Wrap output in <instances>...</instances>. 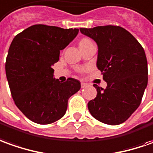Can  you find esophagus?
<instances>
[{
	"instance_id": "34e87169",
	"label": "esophagus",
	"mask_w": 153,
	"mask_h": 153,
	"mask_svg": "<svg viewBox=\"0 0 153 153\" xmlns=\"http://www.w3.org/2000/svg\"><path fill=\"white\" fill-rule=\"evenodd\" d=\"M81 85H82V88H86V87L88 86L87 83H84V82L81 83Z\"/></svg>"
}]
</instances>
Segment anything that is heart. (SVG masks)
<instances>
[{
    "mask_svg": "<svg viewBox=\"0 0 153 153\" xmlns=\"http://www.w3.org/2000/svg\"><path fill=\"white\" fill-rule=\"evenodd\" d=\"M89 42H91L90 40H88V39H82L81 42H80V45H83V44H86V43Z\"/></svg>",
    "mask_w": 153,
    "mask_h": 153,
    "instance_id": "1",
    "label": "heart"
}]
</instances>
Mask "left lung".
I'll list each match as a JSON object with an SVG mask.
<instances>
[{"mask_svg": "<svg viewBox=\"0 0 153 153\" xmlns=\"http://www.w3.org/2000/svg\"><path fill=\"white\" fill-rule=\"evenodd\" d=\"M98 46L97 66L106 89L93 85L97 94L87 104L91 116L108 125L124 123L137 109L147 85V61L143 47L118 26L80 28Z\"/></svg>", "mask_w": 153, "mask_h": 153, "instance_id": "8db88e82", "label": "left lung"}]
</instances>
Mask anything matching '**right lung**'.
Masks as SVG:
<instances>
[{"mask_svg": "<svg viewBox=\"0 0 153 153\" xmlns=\"http://www.w3.org/2000/svg\"><path fill=\"white\" fill-rule=\"evenodd\" d=\"M78 29L33 25L13 39L6 61V78L15 104L30 121L50 124L62 118L68 99L81 88L78 80L61 82L52 66L78 34Z\"/></svg>", "mask_w": 153, "mask_h": 153, "instance_id": "right-lung-1", "label": "right lung"}]
</instances>
